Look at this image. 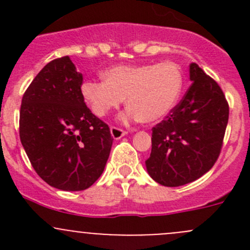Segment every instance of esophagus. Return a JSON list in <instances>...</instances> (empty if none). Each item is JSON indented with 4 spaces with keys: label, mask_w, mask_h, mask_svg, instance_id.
Returning a JSON list of instances; mask_svg holds the SVG:
<instances>
[{
    "label": "esophagus",
    "mask_w": 250,
    "mask_h": 250,
    "mask_svg": "<svg viewBox=\"0 0 250 250\" xmlns=\"http://www.w3.org/2000/svg\"><path fill=\"white\" fill-rule=\"evenodd\" d=\"M128 132H125V129L118 127H111V135H112L113 139H121L122 137H125Z\"/></svg>",
    "instance_id": "obj_1"
}]
</instances>
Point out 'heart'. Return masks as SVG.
I'll return each mask as SVG.
<instances>
[{
    "instance_id": "obj_1",
    "label": "heart",
    "mask_w": 250,
    "mask_h": 250,
    "mask_svg": "<svg viewBox=\"0 0 250 250\" xmlns=\"http://www.w3.org/2000/svg\"><path fill=\"white\" fill-rule=\"evenodd\" d=\"M103 78L87 80L81 85V95L90 111L105 117L125 99L129 109L125 118L144 123L163 120L175 106L184 83L180 66L173 62L118 65L105 70Z\"/></svg>"
}]
</instances>
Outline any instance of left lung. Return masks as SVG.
Masks as SVG:
<instances>
[{"instance_id": "obj_1", "label": "left lung", "mask_w": 250, "mask_h": 250, "mask_svg": "<svg viewBox=\"0 0 250 250\" xmlns=\"http://www.w3.org/2000/svg\"><path fill=\"white\" fill-rule=\"evenodd\" d=\"M192 81L178 105L152 128V148L145 161L151 178L168 188L197 180L220 155L229 103L220 85L196 62Z\"/></svg>"}]
</instances>
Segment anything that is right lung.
<instances>
[{"label":"right lung","instance_id":"add662e5","mask_svg":"<svg viewBox=\"0 0 250 250\" xmlns=\"http://www.w3.org/2000/svg\"><path fill=\"white\" fill-rule=\"evenodd\" d=\"M82 74L70 58L48 62L21 99L19 135L35 172L48 185L82 191L104 172L113 138L87 107Z\"/></svg>","mask_w":250,"mask_h":250}]
</instances>
